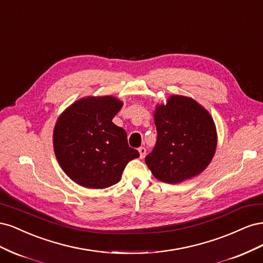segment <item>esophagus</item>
<instances>
[{
	"instance_id": "1",
	"label": "esophagus",
	"mask_w": 263,
	"mask_h": 263,
	"mask_svg": "<svg viewBox=\"0 0 263 263\" xmlns=\"http://www.w3.org/2000/svg\"><path fill=\"white\" fill-rule=\"evenodd\" d=\"M138 151H139L140 158L144 159L146 157V148L145 147H140V148H138Z\"/></svg>"
}]
</instances>
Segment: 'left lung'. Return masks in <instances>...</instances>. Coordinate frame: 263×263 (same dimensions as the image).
I'll return each mask as SVG.
<instances>
[{"instance_id":"obj_1","label":"left lung","mask_w":263,"mask_h":263,"mask_svg":"<svg viewBox=\"0 0 263 263\" xmlns=\"http://www.w3.org/2000/svg\"><path fill=\"white\" fill-rule=\"evenodd\" d=\"M158 138L145 158L154 177L170 184L202 173L217 147V132L210 112L194 99L170 95L154 110Z\"/></svg>"}]
</instances>
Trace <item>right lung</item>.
<instances>
[{"label":"right lung","instance_id":"add662e5","mask_svg":"<svg viewBox=\"0 0 263 263\" xmlns=\"http://www.w3.org/2000/svg\"><path fill=\"white\" fill-rule=\"evenodd\" d=\"M123 102L112 95L73 102L55 122L52 141L59 165L77 184L105 189L121 180L126 164L139 157L127 134L112 119Z\"/></svg>","mask_w":263,"mask_h":263}]
</instances>
